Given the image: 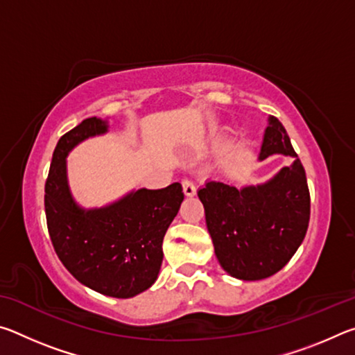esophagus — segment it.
Masks as SVG:
<instances>
[{"instance_id":"obj_1","label":"esophagus","mask_w":355,"mask_h":355,"mask_svg":"<svg viewBox=\"0 0 355 355\" xmlns=\"http://www.w3.org/2000/svg\"><path fill=\"white\" fill-rule=\"evenodd\" d=\"M182 184H183V192L188 197H192L196 194V191H197V188H196V184H194V182H192L191 178H184L183 182H182Z\"/></svg>"}]
</instances>
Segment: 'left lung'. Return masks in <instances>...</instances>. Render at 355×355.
<instances>
[{
    "instance_id": "obj_1",
    "label": "left lung",
    "mask_w": 355,
    "mask_h": 355,
    "mask_svg": "<svg viewBox=\"0 0 355 355\" xmlns=\"http://www.w3.org/2000/svg\"><path fill=\"white\" fill-rule=\"evenodd\" d=\"M274 153L293 156L294 161L268 183L236 189L220 182H208L197 192L205 208L216 257L232 277H271L291 260L307 233V177L285 127L271 116L260 159Z\"/></svg>"
}]
</instances>
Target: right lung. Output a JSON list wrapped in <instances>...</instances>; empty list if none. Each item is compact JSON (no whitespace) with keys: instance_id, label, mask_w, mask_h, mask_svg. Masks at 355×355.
<instances>
[{"instance_id":"obj_1","label":"right lung","mask_w":355,"mask_h":355,"mask_svg":"<svg viewBox=\"0 0 355 355\" xmlns=\"http://www.w3.org/2000/svg\"><path fill=\"white\" fill-rule=\"evenodd\" d=\"M89 117L59 139L45 183L46 227L67 271L105 296L127 299L146 291L163 263V239L184 199L182 184L139 189L100 209H81L71 199L65 156L78 142L106 133Z\"/></svg>"}]
</instances>
